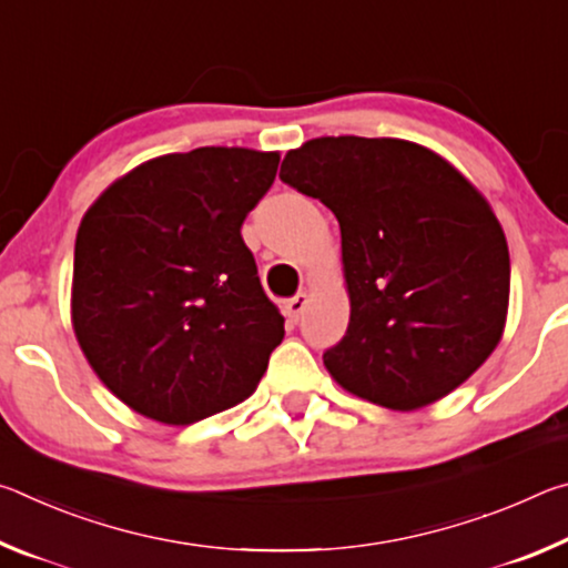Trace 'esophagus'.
I'll use <instances>...</instances> for the list:
<instances>
[{"label":"esophagus","instance_id":"esophagus-1","mask_svg":"<svg viewBox=\"0 0 568 568\" xmlns=\"http://www.w3.org/2000/svg\"><path fill=\"white\" fill-rule=\"evenodd\" d=\"M307 305V295L305 293H297L295 297H291V301L285 303V315H287V323H297L301 321V315L305 311Z\"/></svg>","mask_w":568,"mask_h":568}]
</instances>
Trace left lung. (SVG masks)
<instances>
[{
  "instance_id": "8db88e82",
  "label": "left lung",
  "mask_w": 568,
  "mask_h": 568,
  "mask_svg": "<svg viewBox=\"0 0 568 568\" xmlns=\"http://www.w3.org/2000/svg\"><path fill=\"white\" fill-rule=\"evenodd\" d=\"M281 180L341 225L351 321L323 353L353 396L416 410L448 396L501 341L511 263L488 200L434 150L396 138H315Z\"/></svg>"
}]
</instances>
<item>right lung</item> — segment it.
Wrapping results in <instances>:
<instances>
[{
	"label": "right lung",
	"mask_w": 568,
	"mask_h": 568,
	"mask_svg": "<svg viewBox=\"0 0 568 568\" xmlns=\"http://www.w3.org/2000/svg\"><path fill=\"white\" fill-rule=\"evenodd\" d=\"M277 152L197 148L148 160L84 213L72 328L98 378L140 416L187 426L245 400L281 345L240 227Z\"/></svg>",
	"instance_id": "add662e5"
}]
</instances>
